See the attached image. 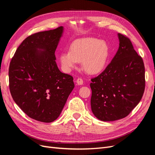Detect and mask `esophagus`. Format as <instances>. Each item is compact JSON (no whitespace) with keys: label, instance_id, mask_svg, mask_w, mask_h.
Listing matches in <instances>:
<instances>
[{"label":"esophagus","instance_id":"1","mask_svg":"<svg viewBox=\"0 0 155 155\" xmlns=\"http://www.w3.org/2000/svg\"><path fill=\"white\" fill-rule=\"evenodd\" d=\"M76 83H78V85H83V79L81 78H78L77 80H76Z\"/></svg>","mask_w":155,"mask_h":155}]
</instances>
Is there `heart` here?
<instances>
[{"instance_id": "1", "label": "heart", "mask_w": 155, "mask_h": 155, "mask_svg": "<svg viewBox=\"0 0 155 155\" xmlns=\"http://www.w3.org/2000/svg\"><path fill=\"white\" fill-rule=\"evenodd\" d=\"M109 46L104 40L85 37L75 40L70 51L60 54V62L64 70L69 72L81 61L83 70L90 74L102 71L109 57Z\"/></svg>"}]
</instances>
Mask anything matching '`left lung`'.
Instances as JSON below:
<instances>
[{
	"label": "left lung",
	"instance_id": "obj_1",
	"mask_svg": "<svg viewBox=\"0 0 155 155\" xmlns=\"http://www.w3.org/2000/svg\"><path fill=\"white\" fill-rule=\"evenodd\" d=\"M119 48L99 76L91 79V109L97 119L110 121L129 114L145 90V67L132 43L118 34Z\"/></svg>",
	"mask_w": 155,
	"mask_h": 155
}]
</instances>
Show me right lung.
<instances>
[{"label": "right lung", "instance_id": "1", "mask_svg": "<svg viewBox=\"0 0 155 155\" xmlns=\"http://www.w3.org/2000/svg\"><path fill=\"white\" fill-rule=\"evenodd\" d=\"M63 27L35 33L17 49L9 67L13 99L30 118L52 122L61 112L74 88L73 77L62 73L55 51Z\"/></svg>", "mask_w": 155, "mask_h": 155}]
</instances>
